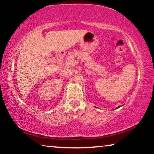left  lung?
Wrapping results in <instances>:
<instances>
[{
	"label": "left lung",
	"mask_w": 154,
	"mask_h": 154,
	"mask_svg": "<svg viewBox=\"0 0 154 154\" xmlns=\"http://www.w3.org/2000/svg\"><path fill=\"white\" fill-rule=\"evenodd\" d=\"M120 106H118V107H117L116 109H118V108H119V107H120Z\"/></svg>",
	"instance_id": "8db88e82"
}]
</instances>
